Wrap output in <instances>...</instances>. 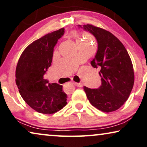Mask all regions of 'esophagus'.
<instances>
[{
	"label": "esophagus",
	"instance_id": "34e87169",
	"mask_svg": "<svg viewBox=\"0 0 147 147\" xmlns=\"http://www.w3.org/2000/svg\"><path fill=\"white\" fill-rule=\"evenodd\" d=\"M74 84L75 85L76 87H82V86H83V84L81 83H76V82H74Z\"/></svg>",
	"mask_w": 147,
	"mask_h": 147
}]
</instances>
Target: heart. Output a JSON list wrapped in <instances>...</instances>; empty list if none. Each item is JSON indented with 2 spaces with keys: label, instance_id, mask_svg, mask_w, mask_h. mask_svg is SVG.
<instances>
[{
  "label": "heart",
  "instance_id": "obj_1",
  "mask_svg": "<svg viewBox=\"0 0 147 147\" xmlns=\"http://www.w3.org/2000/svg\"><path fill=\"white\" fill-rule=\"evenodd\" d=\"M74 35L75 37H78V34L76 33H74ZM90 40H91V37L89 35H83L82 37H78L77 39V42H82V43L84 44H89L90 43Z\"/></svg>",
  "mask_w": 147,
  "mask_h": 147
}]
</instances>
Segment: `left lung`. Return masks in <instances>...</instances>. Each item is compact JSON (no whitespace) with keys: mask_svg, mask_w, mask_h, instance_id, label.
I'll use <instances>...</instances> for the list:
<instances>
[{"mask_svg":"<svg viewBox=\"0 0 147 147\" xmlns=\"http://www.w3.org/2000/svg\"><path fill=\"white\" fill-rule=\"evenodd\" d=\"M78 27L93 35L98 43L91 64L100 69L102 84L98 89L83 87L88 100L101 111H116L127 100L134 87V71L130 56L120 40L109 31L91 24Z\"/></svg>","mask_w":147,"mask_h":147,"instance_id":"left-lung-1","label":"left lung"}]
</instances>
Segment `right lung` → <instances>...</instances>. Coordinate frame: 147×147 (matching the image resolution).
I'll return each instance as SVG.
<instances>
[{
  "label": "right lung",
  "instance_id": "1",
  "mask_svg": "<svg viewBox=\"0 0 147 147\" xmlns=\"http://www.w3.org/2000/svg\"><path fill=\"white\" fill-rule=\"evenodd\" d=\"M64 28L48 33L31 43L20 56L16 69V83L20 95L33 110L54 114L66 105L62 85L49 83L43 76L51 66L54 47Z\"/></svg>",
  "mask_w": 147,
  "mask_h": 147
}]
</instances>
